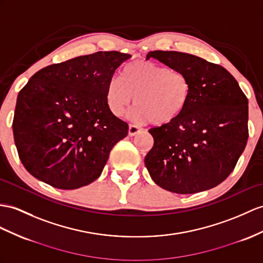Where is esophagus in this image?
I'll use <instances>...</instances> for the list:
<instances>
[{
	"label": "esophagus",
	"instance_id": "34e87169",
	"mask_svg": "<svg viewBox=\"0 0 263 263\" xmlns=\"http://www.w3.org/2000/svg\"><path fill=\"white\" fill-rule=\"evenodd\" d=\"M140 130H142V128L136 126V125H129V129H128V134H129V136H135L136 134H138Z\"/></svg>",
	"mask_w": 263,
	"mask_h": 263
}]
</instances>
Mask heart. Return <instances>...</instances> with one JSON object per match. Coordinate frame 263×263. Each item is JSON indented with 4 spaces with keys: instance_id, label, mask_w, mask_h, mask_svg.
<instances>
[{
    "instance_id": "1",
    "label": "heart",
    "mask_w": 263,
    "mask_h": 263,
    "mask_svg": "<svg viewBox=\"0 0 263 263\" xmlns=\"http://www.w3.org/2000/svg\"><path fill=\"white\" fill-rule=\"evenodd\" d=\"M190 77L151 61H134L124 68L121 78L112 77L106 86L105 99L109 111L120 117L134 100L132 117L165 125L186 109L192 97Z\"/></svg>"
}]
</instances>
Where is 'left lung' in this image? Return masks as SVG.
Wrapping results in <instances>:
<instances>
[{"label":"left lung","instance_id":"obj_1","mask_svg":"<svg viewBox=\"0 0 263 263\" xmlns=\"http://www.w3.org/2000/svg\"><path fill=\"white\" fill-rule=\"evenodd\" d=\"M186 73L193 91L175 120L148 130L154 138L145 165L153 181L177 194L215 187L231 174L249 137L248 98L226 68L177 51H151Z\"/></svg>","mask_w":263,"mask_h":263}]
</instances>
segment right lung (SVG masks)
<instances>
[{
	"label": "right lung",
	"mask_w": 263,
	"mask_h": 263,
	"mask_svg": "<svg viewBox=\"0 0 263 263\" xmlns=\"http://www.w3.org/2000/svg\"><path fill=\"white\" fill-rule=\"evenodd\" d=\"M132 55L99 51L48 66L17 95L14 143L32 176L74 190L100 176L128 124L108 109L105 92L115 71Z\"/></svg>",
	"instance_id": "obj_1"
}]
</instances>
